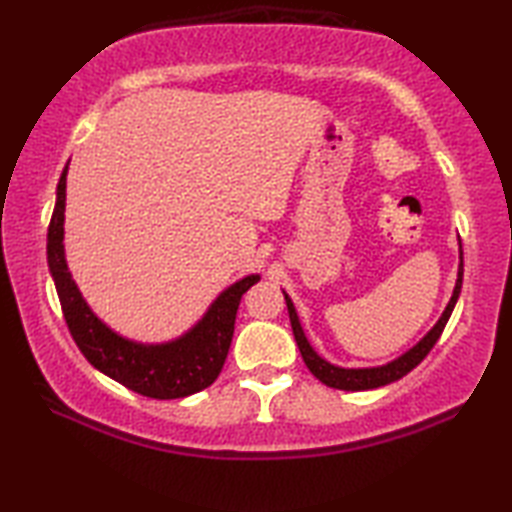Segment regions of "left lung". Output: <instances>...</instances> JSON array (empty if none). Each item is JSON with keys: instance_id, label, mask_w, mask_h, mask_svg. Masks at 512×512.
<instances>
[{"instance_id": "8db88e82", "label": "left lung", "mask_w": 512, "mask_h": 512, "mask_svg": "<svg viewBox=\"0 0 512 512\" xmlns=\"http://www.w3.org/2000/svg\"><path fill=\"white\" fill-rule=\"evenodd\" d=\"M462 275H464V259H462V244H460V266H458V279H455V288H453V295L447 303V308H444L442 317L436 321V325L422 336V339L409 347L405 354L396 356L394 361L383 363V365H374V367H341V365H334L330 361H325V358L314 350L310 345L306 332L301 328V321H299V314L295 310V303L288 297L286 290L284 292V299H286V306H288V314H290V325H292V334H295V341L299 345V352L303 356V363L308 365L310 372L317 376L323 385L334 387V389H343V391H365V389H376V387H383L394 383V380L402 378L405 374H409L413 367H416L424 356L431 352V347L438 343L440 334L444 330V325H447L451 312L455 308V303L460 299V290H462Z\"/></svg>"}]
</instances>
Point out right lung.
Masks as SVG:
<instances>
[{
	"label": "right lung",
	"instance_id": "1",
	"mask_svg": "<svg viewBox=\"0 0 512 512\" xmlns=\"http://www.w3.org/2000/svg\"><path fill=\"white\" fill-rule=\"evenodd\" d=\"M65 178L68 165L57 184V202L48 228V266L74 343L101 374L136 394L173 400L209 387L220 376L231 347L239 301L257 284L259 275H246L224 288L202 317L176 339L162 343L127 339L90 308L65 262Z\"/></svg>",
	"mask_w": 512,
	"mask_h": 512
}]
</instances>
